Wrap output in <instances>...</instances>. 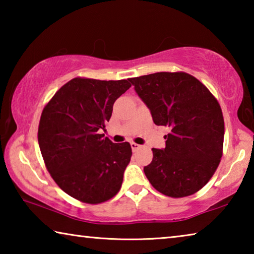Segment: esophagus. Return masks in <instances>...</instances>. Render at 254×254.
Instances as JSON below:
<instances>
[{
    "label": "esophagus",
    "instance_id": "34e87169",
    "mask_svg": "<svg viewBox=\"0 0 254 254\" xmlns=\"http://www.w3.org/2000/svg\"><path fill=\"white\" fill-rule=\"evenodd\" d=\"M130 144H131V148H132L133 151H136V150L141 147L140 144H137V143H135V142H131Z\"/></svg>",
    "mask_w": 254,
    "mask_h": 254
}]
</instances>
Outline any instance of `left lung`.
<instances>
[{
  "mask_svg": "<svg viewBox=\"0 0 254 254\" xmlns=\"http://www.w3.org/2000/svg\"><path fill=\"white\" fill-rule=\"evenodd\" d=\"M156 126L168 127L166 148L152 149L144 167L161 194L180 198L195 194L220 165L224 119L216 98L204 84L184 71L154 72L130 78Z\"/></svg>",
  "mask_w": 254,
  "mask_h": 254,
  "instance_id": "obj_1",
  "label": "left lung"
}]
</instances>
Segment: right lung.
<instances>
[{
	"instance_id": "obj_1",
	"label": "right lung",
	"mask_w": 254,
	"mask_h": 254,
	"mask_svg": "<svg viewBox=\"0 0 254 254\" xmlns=\"http://www.w3.org/2000/svg\"><path fill=\"white\" fill-rule=\"evenodd\" d=\"M130 87L128 79L76 77L42 110L38 142L47 170L66 194L83 203H104L122 186L131 145L113 143L98 130L110 121L114 102Z\"/></svg>"
}]
</instances>
